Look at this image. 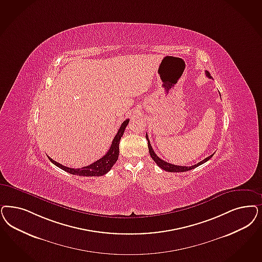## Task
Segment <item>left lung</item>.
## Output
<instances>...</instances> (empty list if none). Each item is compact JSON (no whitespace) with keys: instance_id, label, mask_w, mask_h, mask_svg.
<instances>
[{"instance_id":"left-lung-1","label":"left lung","mask_w":262,"mask_h":262,"mask_svg":"<svg viewBox=\"0 0 262 262\" xmlns=\"http://www.w3.org/2000/svg\"><path fill=\"white\" fill-rule=\"evenodd\" d=\"M206 76H208L209 78H212L211 77V75H210V73L209 72H206ZM146 139L148 140V148H149V153H150V156H151V158L153 159L154 162L157 163L162 169L163 170H165V171L168 172H185V171H189V170H191V169H193V168H195V167H198L199 165H201L202 163H206L207 161H209L213 156H214V154L213 155H211V156H209L207 157L206 159H204L203 161H201V162H199V163H196V164H194V165H191V166H181V165H175V164H172V163H167V162H165V161H163L162 159H160L156 153L154 152L153 148H152V146L150 144V141H149V138H148V136L146 135Z\"/></svg>"}]
</instances>
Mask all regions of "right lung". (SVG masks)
<instances>
[{
  "mask_svg": "<svg viewBox=\"0 0 262 262\" xmlns=\"http://www.w3.org/2000/svg\"><path fill=\"white\" fill-rule=\"evenodd\" d=\"M129 120L126 119V121L123 122V124L120 126L118 130L117 135L114 137L112 144L109 148L108 152L105 154L99 161L92 163L88 166H84L82 168H71L63 166V164L57 163L53 161L51 158L48 157V159L51 161V163H54L56 166L63 169L64 171L69 172L73 175H79V176H102L106 174L111 169V167L117 162L119 157V143L121 140V137L124 135L125 128L127 126Z\"/></svg>",
  "mask_w": 262,
  "mask_h": 262,
  "instance_id": "add662e5",
  "label": "right lung"
}]
</instances>
